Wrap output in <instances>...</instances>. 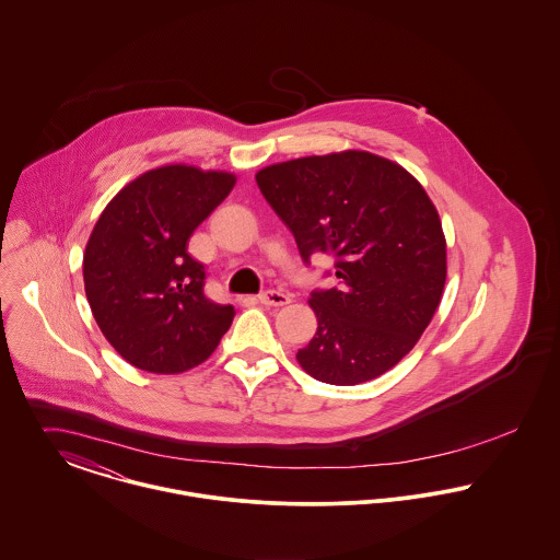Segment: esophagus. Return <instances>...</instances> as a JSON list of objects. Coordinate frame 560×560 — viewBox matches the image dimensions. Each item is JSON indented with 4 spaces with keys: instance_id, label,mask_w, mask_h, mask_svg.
Wrapping results in <instances>:
<instances>
[{
    "instance_id": "34e87169",
    "label": "esophagus",
    "mask_w": 560,
    "mask_h": 560,
    "mask_svg": "<svg viewBox=\"0 0 560 560\" xmlns=\"http://www.w3.org/2000/svg\"><path fill=\"white\" fill-rule=\"evenodd\" d=\"M257 301H259L261 305H266V307H283V305L290 303V296L283 294V292H279V290H266V292H261V294L257 296Z\"/></svg>"
}]
</instances>
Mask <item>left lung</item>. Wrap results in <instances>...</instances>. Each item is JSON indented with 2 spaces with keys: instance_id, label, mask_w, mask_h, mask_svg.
<instances>
[{
  "instance_id": "left-lung-1",
  "label": "left lung",
  "mask_w": 560,
  "mask_h": 560,
  "mask_svg": "<svg viewBox=\"0 0 560 560\" xmlns=\"http://www.w3.org/2000/svg\"><path fill=\"white\" fill-rule=\"evenodd\" d=\"M257 187L305 264L335 257L337 285L313 290L317 330L296 359L319 382L352 386L395 368L432 322L446 243L432 199L401 165L361 150L264 167Z\"/></svg>"
}]
</instances>
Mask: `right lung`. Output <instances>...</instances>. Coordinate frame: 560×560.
I'll use <instances>...</instances> for the list:
<instances>
[{
  "label": "right lung",
  "instance_id": "right-lung-1",
  "mask_svg": "<svg viewBox=\"0 0 560 560\" xmlns=\"http://www.w3.org/2000/svg\"><path fill=\"white\" fill-rule=\"evenodd\" d=\"M236 176L165 165L126 185L98 217L83 255L85 296L118 354L137 370L201 365L236 311L203 294V264L188 255L197 225Z\"/></svg>",
  "mask_w": 560,
  "mask_h": 560
}]
</instances>
